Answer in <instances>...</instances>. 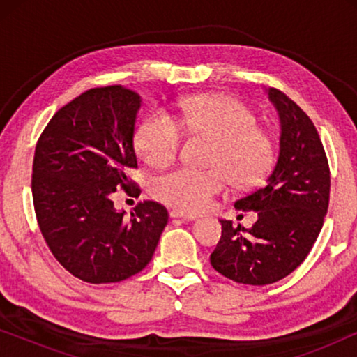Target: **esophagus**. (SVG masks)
Returning <instances> with one entry per match:
<instances>
[{"label":"esophagus","mask_w":357,"mask_h":357,"mask_svg":"<svg viewBox=\"0 0 357 357\" xmlns=\"http://www.w3.org/2000/svg\"><path fill=\"white\" fill-rule=\"evenodd\" d=\"M170 218H178L182 219V221H193V219H197L195 214H187V213H182V211H170Z\"/></svg>","instance_id":"esophagus-1"}]
</instances>
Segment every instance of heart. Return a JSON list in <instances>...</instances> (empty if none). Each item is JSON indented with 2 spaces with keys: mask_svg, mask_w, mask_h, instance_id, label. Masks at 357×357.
<instances>
[{
  "mask_svg": "<svg viewBox=\"0 0 357 357\" xmlns=\"http://www.w3.org/2000/svg\"><path fill=\"white\" fill-rule=\"evenodd\" d=\"M183 128L214 139L206 170L178 167L154 177L153 197L185 213H198L226 188L227 177L238 187L260 182L273 164L270 136L257 128V119L234 97L203 96L183 102L178 121L169 112L154 109L144 116L135 136L138 154L149 165L162 167L177 158Z\"/></svg>",
  "mask_w": 357,
  "mask_h": 357,
  "instance_id": "obj_1",
  "label": "heart"
}]
</instances>
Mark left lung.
<instances>
[{"instance_id": "1", "label": "left lung", "mask_w": 357, "mask_h": 357, "mask_svg": "<svg viewBox=\"0 0 357 357\" xmlns=\"http://www.w3.org/2000/svg\"><path fill=\"white\" fill-rule=\"evenodd\" d=\"M280 116V153L265 185L237 199L257 211L250 229L221 219L222 236L211 253L218 273L242 284L282 280L305 260L319 237L330 199V169L319 131L284 92L265 89Z\"/></svg>"}]
</instances>
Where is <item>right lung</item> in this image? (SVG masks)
I'll return each mask as SVG.
<instances>
[{"instance_id": "1", "label": "right lung", "mask_w": 357, "mask_h": 357, "mask_svg": "<svg viewBox=\"0 0 357 357\" xmlns=\"http://www.w3.org/2000/svg\"><path fill=\"white\" fill-rule=\"evenodd\" d=\"M141 97L123 86L96 87L61 107L36 146L32 197L42 236L60 265L92 284L119 282L151 261L167 209L139 203L126 219L112 193L130 192L128 170ZM138 192V188H136Z\"/></svg>"}]
</instances>
